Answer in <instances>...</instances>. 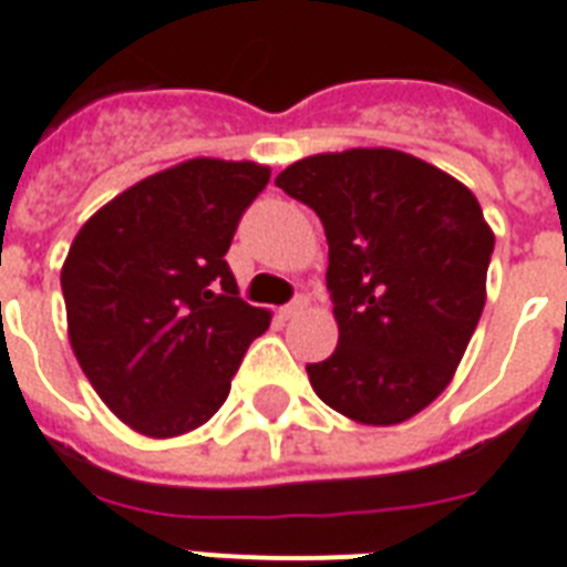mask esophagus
Returning a JSON list of instances; mask_svg holds the SVG:
<instances>
[{
  "label": "esophagus",
  "mask_w": 567,
  "mask_h": 567,
  "mask_svg": "<svg viewBox=\"0 0 567 567\" xmlns=\"http://www.w3.org/2000/svg\"><path fill=\"white\" fill-rule=\"evenodd\" d=\"M306 306H309V300H306V297H297V300H291L288 306H282L279 315H282V318H297V315L306 312Z\"/></svg>",
  "instance_id": "1"
}]
</instances>
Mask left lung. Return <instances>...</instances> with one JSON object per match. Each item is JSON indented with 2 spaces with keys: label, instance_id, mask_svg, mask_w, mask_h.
Segmentation results:
<instances>
[{
  "label": "left lung",
  "instance_id": "left-lung-1",
  "mask_svg": "<svg viewBox=\"0 0 567 567\" xmlns=\"http://www.w3.org/2000/svg\"><path fill=\"white\" fill-rule=\"evenodd\" d=\"M321 216L339 323L330 360L306 365L323 404L399 425L452 383L487 300L494 231L443 168L395 148L312 154L276 178Z\"/></svg>",
  "mask_w": 567,
  "mask_h": 567
}]
</instances>
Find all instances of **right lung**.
I'll use <instances>...</instances> for the list:
<instances>
[{"mask_svg": "<svg viewBox=\"0 0 567 567\" xmlns=\"http://www.w3.org/2000/svg\"><path fill=\"white\" fill-rule=\"evenodd\" d=\"M270 166L193 157L85 219L62 265L68 339L101 401L136 434H189L223 408L274 315L237 297V219Z\"/></svg>", "mask_w": 567, "mask_h": 567, "instance_id": "obj_1", "label": "right lung"}]
</instances>
